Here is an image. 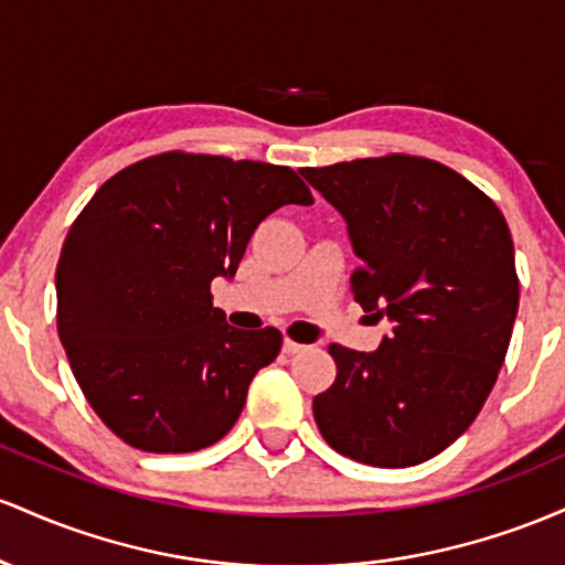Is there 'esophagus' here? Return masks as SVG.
Segmentation results:
<instances>
[{
  "label": "esophagus",
  "mask_w": 565,
  "mask_h": 565,
  "mask_svg": "<svg viewBox=\"0 0 565 565\" xmlns=\"http://www.w3.org/2000/svg\"><path fill=\"white\" fill-rule=\"evenodd\" d=\"M303 350H307V347L299 344V341H290V339L282 341V352L285 354H301Z\"/></svg>",
  "instance_id": "esophagus-1"
}]
</instances>
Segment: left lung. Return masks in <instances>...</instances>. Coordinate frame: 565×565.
Segmentation results:
<instances>
[{
	"label": "left lung",
	"mask_w": 565,
	"mask_h": 565,
	"mask_svg": "<svg viewBox=\"0 0 565 565\" xmlns=\"http://www.w3.org/2000/svg\"><path fill=\"white\" fill-rule=\"evenodd\" d=\"M344 218L354 301L386 317L376 352L333 344L312 401L333 451L414 467L448 448L493 390L515 326V248L499 207L446 164L390 154L301 170Z\"/></svg>",
	"instance_id": "obj_1"
}]
</instances>
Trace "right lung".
I'll return each instance as SVG.
<instances>
[{
  "mask_svg": "<svg viewBox=\"0 0 565 565\" xmlns=\"http://www.w3.org/2000/svg\"><path fill=\"white\" fill-rule=\"evenodd\" d=\"M312 202L290 168L181 151L130 164L93 194L55 269L58 335L114 435L189 454L230 433L282 333L232 328L211 282L232 280L266 215Z\"/></svg>",
  "mask_w": 565,
  "mask_h": 565,
  "instance_id": "right-lung-1",
  "label": "right lung"
}]
</instances>
